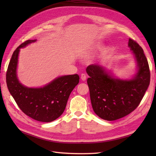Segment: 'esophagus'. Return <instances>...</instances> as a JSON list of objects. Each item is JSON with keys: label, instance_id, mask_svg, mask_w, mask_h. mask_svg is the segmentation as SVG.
Here are the masks:
<instances>
[{"label": "esophagus", "instance_id": "esophagus-1", "mask_svg": "<svg viewBox=\"0 0 156 156\" xmlns=\"http://www.w3.org/2000/svg\"><path fill=\"white\" fill-rule=\"evenodd\" d=\"M80 78L82 81H85L86 80H87V76H86V74H82Z\"/></svg>", "mask_w": 156, "mask_h": 156}]
</instances>
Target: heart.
Instances as JSON below:
<instances>
[{"label":"heart","mask_w":156,"mask_h":156,"mask_svg":"<svg viewBox=\"0 0 156 156\" xmlns=\"http://www.w3.org/2000/svg\"><path fill=\"white\" fill-rule=\"evenodd\" d=\"M101 43L100 42H90L85 44L84 47V50L85 52L88 53L96 49L99 48L101 46Z\"/></svg>","instance_id":"b5f03b06"}]
</instances>
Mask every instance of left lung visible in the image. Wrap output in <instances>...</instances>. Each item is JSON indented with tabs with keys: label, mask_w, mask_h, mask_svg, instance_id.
<instances>
[{
	"label": "left lung",
	"mask_w": 156,
	"mask_h": 156,
	"mask_svg": "<svg viewBox=\"0 0 156 156\" xmlns=\"http://www.w3.org/2000/svg\"><path fill=\"white\" fill-rule=\"evenodd\" d=\"M128 47L136 64V72L130 78H119L98 64L88 66L87 83L93 111L106 121L125 117L140 105L150 82L147 58L137 43L129 39Z\"/></svg>",
	"instance_id": "1"
}]
</instances>
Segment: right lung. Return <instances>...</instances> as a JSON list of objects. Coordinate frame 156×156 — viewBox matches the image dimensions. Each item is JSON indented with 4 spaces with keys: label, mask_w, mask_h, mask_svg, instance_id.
<instances>
[{
    "label": "right lung",
    "mask_w": 156,
    "mask_h": 156,
    "mask_svg": "<svg viewBox=\"0 0 156 156\" xmlns=\"http://www.w3.org/2000/svg\"><path fill=\"white\" fill-rule=\"evenodd\" d=\"M36 41H26L13 52L6 72V84L11 96L25 115L36 121L48 122L55 120L64 112L69 94L79 83L80 78L78 74L59 76L44 87L37 88L21 83L17 76L20 49Z\"/></svg>",
    "instance_id": "1"
}]
</instances>
